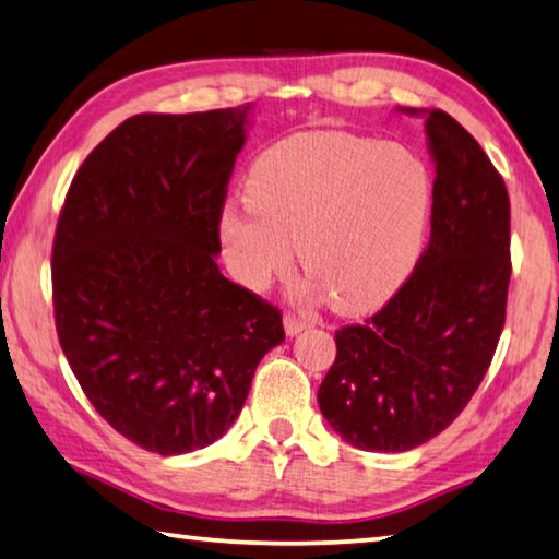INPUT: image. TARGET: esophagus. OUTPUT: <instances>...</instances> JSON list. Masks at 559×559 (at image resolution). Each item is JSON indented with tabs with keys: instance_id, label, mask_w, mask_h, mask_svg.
<instances>
[{
	"instance_id": "34e87169",
	"label": "esophagus",
	"mask_w": 559,
	"mask_h": 559,
	"mask_svg": "<svg viewBox=\"0 0 559 559\" xmlns=\"http://www.w3.org/2000/svg\"><path fill=\"white\" fill-rule=\"evenodd\" d=\"M316 325V318H310L306 313H286L283 316V328H286V335H298L302 330Z\"/></svg>"
}]
</instances>
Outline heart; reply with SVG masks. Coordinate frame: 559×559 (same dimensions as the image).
Masks as SVG:
<instances>
[{"label": "heart", "mask_w": 559, "mask_h": 559, "mask_svg": "<svg viewBox=\"0 0 559 559\" xmlns=\"http://www.w3.org/2000/svg\"><path fill=\"white\" fill-rule=\"evenodd\" d=\"M249 202L226 204L219 243L231 276L266 290L302 269L343 313L382 306L412 276L427 243L433 179L412 150L345 132H306L263 153Z\"/></svg>", "instance_id": "b5f03b06"}]
</instances>
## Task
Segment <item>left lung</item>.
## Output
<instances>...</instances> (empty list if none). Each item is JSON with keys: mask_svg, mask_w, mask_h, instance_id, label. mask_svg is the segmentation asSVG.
Listing matches in <instances>:
<instances>
[{"mask_svg": "<svg viewBox=\"0 0 559 559\" xmlns=\"http://www.w3.org/2000/svg\"><path fill=\"white\" fill-rule=\"evenodd\" d=\"M421 116L433 179L431 241L365 325L335 333L318 390L325 421L362 451L421 447L456 419L493 359L510 283V202L480 145L449 112Z\"/></svg>", "mask_w": 559, "mask_h": 559, "instance_id": "8db88e82", "label": "left lung"}]
</instances>
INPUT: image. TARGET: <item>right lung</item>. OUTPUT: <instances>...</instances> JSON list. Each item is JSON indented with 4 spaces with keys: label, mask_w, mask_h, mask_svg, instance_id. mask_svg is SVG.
I'll return each instance as SVG.
<instances>
[{
    "label": "right lung",
    "mask_w": 559,
    "mask_h": 559,
    "mask_svg": "<svg viewBox=\"0 0 559 559\" xmlns=\"http://www.w3.org/2000/svg\"><path fill=\"white\" fill-rule=\"evenodd\" d=\"M251 106L122 122L73 177L56 226V330L112 429L159 456L229 431L281 313L222 276L219 214Z\"/></svg>",
    "instance_id": "1"
}]
</instances>
